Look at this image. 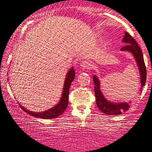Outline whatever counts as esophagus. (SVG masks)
<instances>
[{
  "instance_id": "34e87169",
  "label": "esophagus",
  "mask_w": 152,
  "mask_h": 152,
  "mask_svg": "<svg viewBox=\"0 0 152 152\" xmlns=\"http://www.w3.org/2000/svg\"><path fill=\"white\" fill-rule=\"evenodd\" d=\"M80 66L83 69H90L91 64L89 61H83L80 63Z\"/></svg>"
}]
</instances>
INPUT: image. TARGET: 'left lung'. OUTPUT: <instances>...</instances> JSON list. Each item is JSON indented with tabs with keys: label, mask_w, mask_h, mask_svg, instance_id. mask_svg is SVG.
Wrapping results in <instances>:
<instances>
[{
	"label": "left lung",
	"mask_w": 152,
	"mask_h": 152,
	"mask_svg": "<svg viewBox=\"0 0 152 152\" xmlns=\"http://www.w3.org/2000/svg\"><path fill=\"white\" fill-rule=\"evenodd\" d=\"M124 37L122 42L126 45L121 48V51L129 52L133 55L135 61L137 62V67L140 74V82H141V92L142 87L145 85L146 79H147V70H146L145 64H144L143 54L141 50V48L138 45L136 40L129 35L127 32H124ZM93 81L94 85V94L96 97V103L97 107L101 110L103 113L109 115H119L122 112L127 111L130 107V103L129 102H112L109 101L104 96L100 90V83L99 80L96 75L93 76Z\"/></svg>",
	"instance_id": "1"
}]
</instances>
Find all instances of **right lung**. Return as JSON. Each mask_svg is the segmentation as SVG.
Segmentation results:
<instances>
[{"label": "right lung", "instance_id": "right-lung-1", "mask_svg": "<svg viewBox=\"0 0 152 152\" xmlns=\"http://www.w3.org/2000/svg\"><path fill=\"white\" fill-rule=\"evenodd\" d=\"M75 69L73 67H71L69 69L68 72H67L66 75V77L65 80V83H64V86L62 88V96L60 97V101L57 104H55L53 107H52L49 110H45L44 112H32L30 110H27L24 107L19 103V106L20 107L21 109H23V111H25L28 115H30L33 117H37V118L41 119H53L56 118L58 116L61 115L66 108L67 107L68 105V95H69V89L70 87L71 83L75 79Z\"/></svg>", "mask_w": 152, "mask_h": 152}]
</instances>
